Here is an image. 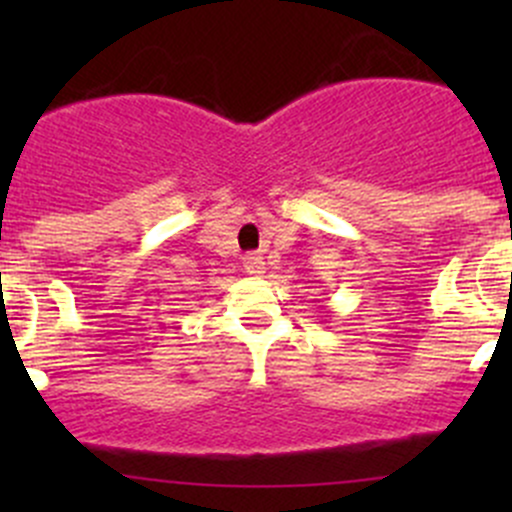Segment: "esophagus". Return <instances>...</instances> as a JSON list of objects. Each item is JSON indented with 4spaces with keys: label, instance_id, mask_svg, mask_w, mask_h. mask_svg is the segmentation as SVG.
Masks as SVG:
<instances>
[{
    "label": "esophagus",
    "instance_id": "esophagus-1",
    "mask_svg": "<svg viewBox=\"0 0 512 512\" xmlns=\"http://www.w3.org/2000/svg\"><path fill=\"white\" fill-rule=\"evenodd\" d=\"M242 267H245V272L250 277H262V272H265V257L257 255V252H250V255L242 257Z\"/></svg>",
    "mask_w": 512,
    "mask_h": 512
}]
</instances>
